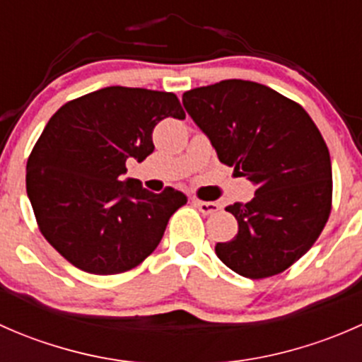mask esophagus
Masks as SVG:
<instances>
[{"label": "esophagus", "instance_id": "1", "mask_svg": "<svg viewBox=\"0 0 362 362\" xmlns=\"http://www.w3.org/2000/svg\"><path fill=\"white\" fill-rule=\"evenodd\" d=\"M194 206L198 208L203 215H214L218 211V204L211 202H199V199H194Z\"/></svg>", "mask_w": 362, "mask_h": 362}]
</instances>
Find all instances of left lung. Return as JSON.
Returning <instances> with one entry per match:
<instances>
[{
	"mask_svg": "<svg viewBox=\"0 0 362 362\" xmlns=\"http://www.w3.org/2000/svg\"><path fill=\"white\" fill-rule=\"evenodd\" d=\"M217 158L255 185L226 210L238 235L215 245L247 279L279 275L310 250L331 214L333 171L322 134L301 105L250 80H222L182 96Z\"/></svg>",
	"mask_w": 362,
	"mask_h": 362,
	"instance_id": "obj_1",
	"label": "left lung"
}]
</instances>
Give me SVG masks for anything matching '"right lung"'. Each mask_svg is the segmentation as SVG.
I'll use <instances>...</instances> for the list:
<instances>
[{
    "instance_id": "obj_1",
    "label": "right lung",
    "mask_w": 362,
    "mask_h": 362,
    "mask_svg": "<svg viewBox=\"0 0 362 362\" xmlns=\"http://www.w3.org/2000/svg\"><path fill=\"white\" fill-rule=\"evenodd\" d=\"M166 117L185 119L173 93L105 87L63 105L33 147L25 191L38 228L82 272L133 269L187 203L173 187L154 194L134 178L122 182L127 159L154 152L152 131Z\"/></svg>"
}]
</instances>
